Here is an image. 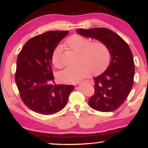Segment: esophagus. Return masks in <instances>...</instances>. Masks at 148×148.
Returning <instances> with one entry per match:
<instances>
[{
  "label": "esophagus",
  "instance_id": "esophagus-1",
  "mask_svg": "<svg viewBox=\"0 0 148 148\" xmlns=\"http://www.w3.org/2000/svg\"><path fill=\"white\" fill-rule=\"evenodd\" d=\"M86 82L90 83H91V84H93V83H94V82H93L92 79H87V80H86Z\"/></svg>",
  "mask_w": 148,
  "mask_h": 148
}]
</instances>
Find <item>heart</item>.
<instances>
[{
	"label": "heart",
	"mask_w": 148,
	"mask_h": 148,
	"mask_svg": "<svg viewBox=\"0 0 148 148\" xmlns=\"http://www.w3.org/2000/svg\"><path fill=\"white\" fill-rule=\"evenodd\" d=\"M65 46L74 52L79 53L77 66H68L58 74L61 82L67 83H77L90 74L91 71L98 72L108 64L111 53L104 42L96 41L91 42L89 38L79 34L69 37L65 41ZM63 47L57 45L52 51L51 60L56 68L63 66L61 55Z\"/></svg>",
	"instance_id": "obj_1"
}]
</instances>
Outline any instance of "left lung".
<instances>
[{
	"mask_svg": "<svg viewBox=\"0 0 148 148\" xmlns=\"http://www.w3.org/2000/svg\"><path fill=\"white\" fill-rule=\"evenodd\" d=\"M77 32L83 36L104 42L109 48L111 62L103 73L94 79L95 94L88 100V105L98 111H113L127 99L133 85L135 66L130 48L122 37L109 29L79 28Z\"/></svg>",
	"mask_w": 148,
	"mask_h": 148,
	"instance_id": "8db88e82",
	"label": "left lung"
}]
</instances>
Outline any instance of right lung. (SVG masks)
<instances>
[{"label": "right lung", "mask_w": 148, "mask_h": 148, "mask_svg": "<svg viewBox=\"0 0 148 148\" xmlns=\"http://www.w3.org/2000/svg\"><path fill=\"white\" fill-rule=\"evenodd\" d=\"M68 31H49L26 42L18 53L15 74L20 97L37 113L55 114L65 107L73 85H53L52 51Z\"/></svg>", "instance_id": "1"}]
</instances>
